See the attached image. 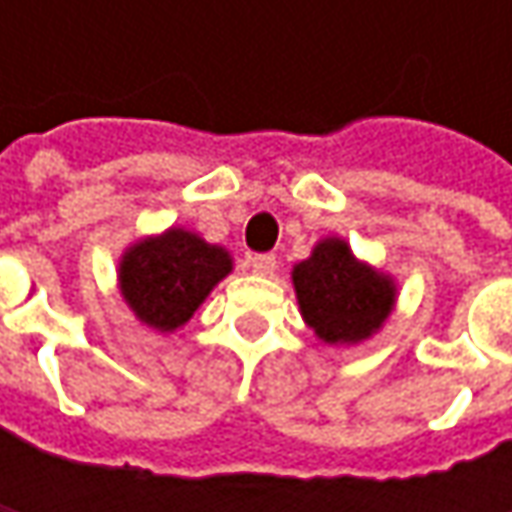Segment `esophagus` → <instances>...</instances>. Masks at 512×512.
<instances>
[{
  "instance_id": "esophagus-1",
  "label": "esophagus",
  "mask_w": 512,
  "mask_h": 512,
  "mask_svg": "<svg viewBox=\"0 0 512 512\" xmlns=\"http://www.w3.org/2000/svg\"><path fill=\"white\" fill-rule=\"evenodd\" d=\"M247 265L253 267V273H256V276H273V273H276V267H279V262H276V256H273V253H259V256H250V259H247Z\"/></svg>"
}]
</instances>
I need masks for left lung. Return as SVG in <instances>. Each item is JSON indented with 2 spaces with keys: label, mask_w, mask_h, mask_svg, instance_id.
Masks as SVG:
<instances>
[{
  "label": "left lung",
  "mask_w": 512,
  "mask_h": 512,
  "mask_svg": "<svg viewBox=\"0 0 512 512\" xmlns=\"http://www.w3.org/2000/svg\"><path fill=\"white\" fill-rule=\"evenodd\" d=\"M290 279L305 325L330 347L367 342L399 299L396 279L362 262L342 236L319 239L305 262L293 265Z\"/></svg>",
  "instance_id": "left-lung-1"
}]
</instances>
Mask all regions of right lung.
<instances>
[{"instance_id": "add662e5", "label": "right lung", "mask_w": 512, "mask_h": 512, "mask_svg": "<svg viewBox=\"0 0 512 512\" xmlns=\"http://www.w3.org/2000/svg\"><path fill=\"white\" fill-rule=\"evenodd\" d=\"M233 273V256L185 227L142 236L119 256V293L133 316L168 336L185 327L210 290Z\"/></svg>"}]
</instances>
